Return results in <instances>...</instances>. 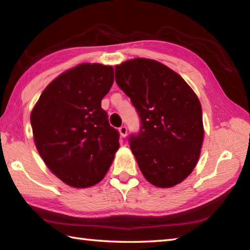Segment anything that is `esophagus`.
<instances>
[{"instance_id": "34e87169", "label": "esophagus", "mask_w": 250, "mask_h": 250, "mask_svg": "<svg viewBox=\"0 0 250 250\" xmlns=\"http://www.w3.org/2000/svg\"><path fill=\"white\" fill-rule=\"evenodd\" d=\"M119 132H120V135L122 138H125L126 135V132H128V129H126L125 125H121L119 128Z\"/></svg>"}]
</instances>
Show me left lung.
<instances>
[{"instance_id": "8db88e82", "label": "left lung", "mask_w": 250, "mask_h": 250, "mask_svg": "<svg viewBox=\"0 0 250 250\" xmlns=\"http://www.w3.org/2000/svg\"><path fill=\"white\" fill-rule=\"evenodd\" d=\"M116 82L141 119L130 149L147 182L172 188L191 174L200 158L202 105L185 80L166 65L134 58L116 66Z\"/></svg>"}]
</instances>
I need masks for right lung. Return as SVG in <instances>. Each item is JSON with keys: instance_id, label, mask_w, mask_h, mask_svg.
I'll use <instances>...</instances> for the list:
<instances>
[{"instance_id": "obj_1", "label": "right lung", "mask_w": 250, "mask_h": 250, "mask_svg": "<svg viewBox=\"0 0 250 250\" xmlns=\"http://www.w3.org/2000/svg\"><path fill=\"white\" fill-rule=\"evenodd\" d=\"M113 83L111 66L84 62L55 78L31 113L36 149L67 185L83 188L104 179L119 149L101 100Z\"/></svg>"}]
</instances>
